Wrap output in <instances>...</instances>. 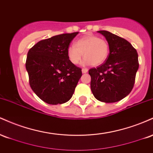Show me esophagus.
<instances>
[{"instance_id": "esophagus-1", "label": "esophagus", "mask_w": 153, "mask_h": 153, "mask_svg": "<svg viewBox=\"0 0 153 153\" xmlns=\"http://www.w3.org/2000/svg\"><path fill=\"white\" fill-rule=\"evenodd\" d=\"M88 71V70L87 68H82V73H86Z\"/></svg>"}]
</instances>
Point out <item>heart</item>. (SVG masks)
Returning a JSON list of instances; mask_svg holds the SVG:
<instances>
[{
	"label": "heart",
	"instance_id": "obj_1",
	"mask_svg": "<svg viewBox=\"0 0 153 153\" xmlns=\"http://www.w3.org/2000/svg\"><path fill=\"white\" fill-rule=\"evenodd\" d=\"M84 64L99 66L105 62L109 54V45L106 40L95 35H87L75 42V46L68 47L67 55L73 65H78L83 57Z\"/></svg>",
	"mask_w": 153,
	"mask_h": 153
}]
</instances>
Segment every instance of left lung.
Here are the masks:
<instances>
[{"label":"left lung","instance_id":"8db88e82","mask_svg":"<svg viewBox=\"0 0 153 153\" xmlns=\"http://www.w3.org/2000/svg\"><path fill=\"white\" fill-rule=\"evenodd\" d=\"M109 45L106 62L91 68V89L96 99L114 103L129 94L134 87L139 68L137 50L126 39L107 31H99Z\"/></svg>","mask_w":153,"mask_h":153}]
</instances>
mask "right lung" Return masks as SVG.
I'll list each match as a JSON object with an SVG mask.
<instances>
[{"label": "right lung", "mask_w": 153, "mask_h": 153, "mask_svg": "<svg viewBox=\"0 0 153 153\" xmlns=\"http://www.w3.org/2000/svg\"><path fill=\"white\" fill-rule=\"evenodd\" d=\"M78 32L39 41L27 54L26 68L32 91L43 101L57 105L71 99L81 69L68 59L67 50Z\"/></svg>", "instance_id": "obj_1"}]
</instances>
